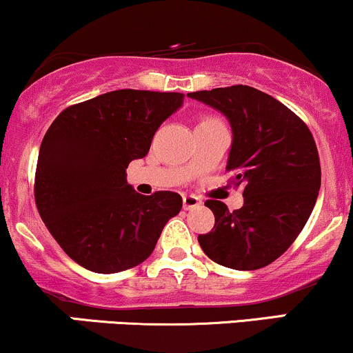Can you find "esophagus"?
<instances>
[{"label":"esophagus","mask_w":353,"mask_h":353,"mask_svg":"<svg viewBox=\"0 0 353 353\" xmlns=\"http://www.w3.org/2000/svg\"><path fill=\"white\" fill-rule=\"evenodd\" d=\"M201 206V200L196 196V194H185L183 196V208L185 210H193Z\"/></svg>","instance_id":"esophagus-1"}]
</instances>
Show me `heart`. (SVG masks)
<instances>
[{
	"label": "heart",
	"mask_w": 353,
	"mask_h": 353,
	"mask_svg": "<svg viewBox=\"0 0 353 353\" xmlns=\"http://www.w3.org/2000/svg\"><path fill=\"white\" fill-rule=\"evenodd\" d=\"M214 123H221V120L216 119V117H210V115H208V117L201 119L198 125H214Z\"/></svg>",
	"instance_id": "heart-1"
}]
</instances>
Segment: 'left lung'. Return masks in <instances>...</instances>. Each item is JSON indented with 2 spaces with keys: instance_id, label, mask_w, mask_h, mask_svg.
<instances>
[{
  "instance_id": "8db88e82",
  "label": "left lung",
  "mask_w": 353,
  "mask_h": 353,
  "mask_svg": "<svg viewBox=\"0 0 353 353\" xmlns=\"http://www.w3.org/2000/svg\"><path fill=\"white\" fill-rule=\"evenodd\" d=\"M223 112L233 128L226 170L244 205L230 211L206 200L214 226L198 236L211 261L238 271L261 269L289 250L305 226L321 188V161L309 127L291 109L250 85L190 92Z\"/></svg>"
}]
</instances>
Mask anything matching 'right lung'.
Segmentation results:
<instances>
[{
	"label": "right lung",
	"instance_id": "add662e5",
	"mask_svg": "<svg viewBox=\"0 0 353 353\" xmlns=\"http://www.w3.org/2000/svg\"><path fill=\"white\" fill-rule=\"evenodd\" d=\"M183 97L114 90L64 109L46 132L34 201L52 238L82 268L112 274L139 266L168 219L180 213V194L137 193L125 168L147 155L155 132Z\"/></svg>",
	"mask_w": 353,
	"mask_h": 353
}]
</instances>
